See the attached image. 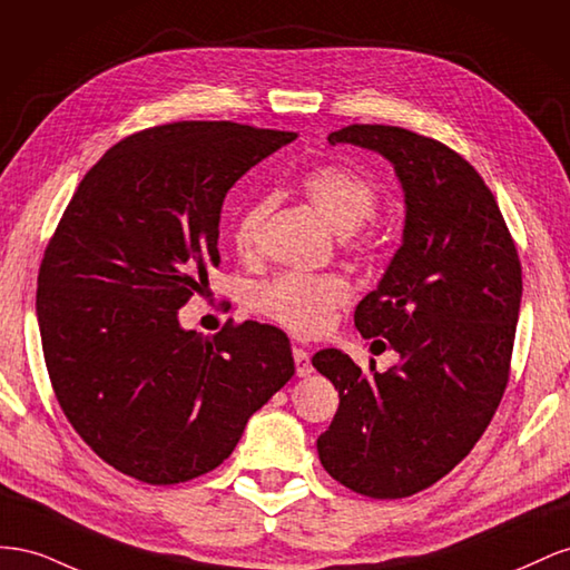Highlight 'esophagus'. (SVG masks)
<instances>
[{
    "label": "esophagus",
    "mask_w": 570,
    "mask_h": 570,
    "mask_svg": "<svg viewBox=\"0 0 570 570\" xmlns=\"http://www.w3.org/2000/svg\"><path fill=\"white\" fill-rule=\"evenodd\" d=\"M294 361H296V372L298 377H307L313 372V363H311V353L301 346H294Z\"/></svg>",
    "instance_id": "1"
}]
</instances>
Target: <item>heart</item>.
<instances>
[{
  "label": "heart",
  "instance_id": "b5f03b06",
  "mask_svg": "<svg viewBox=\"0 0 570 570\" xmlns=\"http://www.w3.org/2000/svg\"><path fill=\"white\" fill-rule=\"evenodd\" d=\"M303 190L332 229L344 236L361 229L377 207L375 186L346 167L324 165L307 171ZM269 207L272 198H257L236 215L232 236L240 253L255 248ZM348 298L351 286L344 276L284 272L250 291V307L291 332L313 336L330 327L334 313Z\"/></svg>",
  "mask_w": 570,
  "mask_h": 570
}]
</instances>
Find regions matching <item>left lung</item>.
I'll use <instances>...</instances> for the list:
<instances>
[{
  "mask_svg": "<svg viewBox=\"0 0 570 570\" xmlns=\"http://www.w3.org/2000/svg\"><path fill=\"white\" fill-rule=\"evenodd\" d=\"M327 140L392 161L405 224L401 248L353 317L401 361L365 375L336 348L313 355L338 392L317 453L348 490L401 499L442 480L490 425L509 382L520 259L492 190L444 142L380 124H353Z\"/></svg>",
  "mask_w": 570,
  "mask_h": 570,
  "instance_id": "8db88e82",
  "label": "left lung"
}]
</instances>
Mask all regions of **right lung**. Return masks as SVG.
I'll use <instances>...</instances> for the list:
<instances>
[{
    "label": "right lung",
    "mask_w": 570,
    "mask_h": 570,
    "mask_svg": "<svg viewBox=\"0 0 570 570\" xmlns=\"http://www.w3.org/2000/svg\"><path fill=\"white\" fill-rule=\"evenodd\" d=\"M298 134L178 121L124 138L83 176L45 250L38 322L50 382L80 439L148 484L232 456L248 417L294 377L282 330L178 324L219 265L226 193Z\"/></svg>",
    "instance_id": "1"
}]
</instances>
